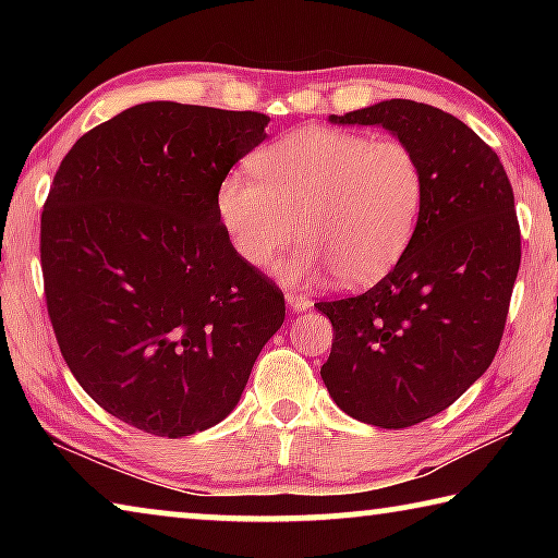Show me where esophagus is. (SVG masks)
<instances>
[{"label": "esophagus", "instance_id": "obj_1", "mask_svg": "<svg viewBox=\"0 0 558 558\" xmlns=\"http://www.w3.org/2000/svg\"><path fill=\"white\" fill-rule=\"evenodd\" d=\"M286 302H288V307L292 310V313H305V310L313 307V300L300 295V292H295V290L286 292Z\"/></svg>", "mask_w": 558, "mask_h": 558}]
</instances>
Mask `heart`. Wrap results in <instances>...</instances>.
I'll list each match as a JSON object with an SVG mask.
<instances>
[{"instance_id": "b5f03b06", "label": "heart", "mask_w": 558, "mask_h": 558, "mask_svg": "<svg viewBox=\"0 0 558 558\" xmlns=\"http://www.w3.org/2000/svg\"><path fill=\"white\" fill-rule=\"evenodd\" d=\"M253 177L229 172L216 214L251 268H266L295 235L305 243L280 268L288 282H313L327 268L339 286L366 288L389 276L421 219L426 174L401 140L302 128L251 159Z\"/></svg>"}]
</instances>
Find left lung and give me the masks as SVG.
<instances>
[{
  "label": "left lung",
  "mask_w": 558,
  "mask_h": 558,
  "mask_svg": "<svg viewBox=\"0 0 558 558\" xmlns=\"http://www.w3.org/2000/svg\"><path fill=\"white\" fill-rule=\"evenodd\" d=\"M329 122L389 130L426 174L418 226L389 276L315 305L335 329L319 369L332 401L369 426L409 428L458 401L497 354L522 260L512 184L493 147L426 102L381 100Z\"/></svg>",
  "instance_id": "8db88e82"
}]
</instances>
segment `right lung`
I'll return each instance as SVG.
<instances>
[{"mask_svg": "<svg viewBox=\"0 0 558 558\" xmlns=\"http://www.w3.org/2000/svg\"><path fill=\"white\" fill-rule=\"evenodd\" d=\"M270 118L153 100L86 132L41 214V270L61 354L100 409L153 436L216 426L286 319L239 258L216 189Z\"/></svg>", "mask_w": 558, "mask_h": 558, "instance_id": "right-lung-1", "label": "right lung"}]
</instances>
